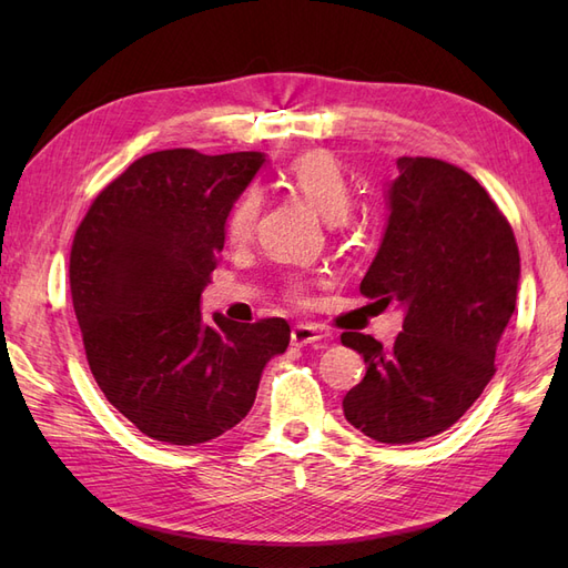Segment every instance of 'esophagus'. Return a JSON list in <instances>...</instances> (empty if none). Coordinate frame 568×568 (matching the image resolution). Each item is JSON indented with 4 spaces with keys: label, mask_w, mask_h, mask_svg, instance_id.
Returning <instances> with one entry per match:
<instances>
[{
    "label": "esophagus",
    "mask_w": 568,
    "mask_h": 568,
    "mask_svg": "<svg viewBox=\"0 0 568 568\" xmlns=\"http://www.w3.org/2000/svg\"><path fill=\"white\" fill-rule=\"evenodd\" d=\"M329 338V334L322 332L320 326L315 324H296L294 329H291V346H311V343H322Z\"/></svg>",
    "instance_id": "1"
}]
</instances>
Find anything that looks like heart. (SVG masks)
Segmentation results:
<instances>
[{
    "instance_id": "obj_1",
    "label": "heart",
    "mask_w": 568,
    "mask_h": 568,
    "mask_svg": "<svg viewBox=\"0 0 568 568\" xmlns=\"http://www.w3.org/2000/svg\"><path fill=\"white\" fill-rule=\"evenodd\" d=\"M282 182L322 213L326 222H343L351 211V184L343 175L338 161L326 151H307L282 170ZM263 211V196L248 189L232 205L227 215V236L232 244H246L255 232Z\"/></svg>"
}]
</instances>
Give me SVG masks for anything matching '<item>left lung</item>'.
<instances>
[{
	"label": "left lung",
	"instance_id": "left-lung-1",
	"mask_svg": "<svg viewBox=\"0 0 568 568\" xmlns=\"http://www.w3.org/2000/svg\"><path fill=\"white\" fill-rule=\"evenodd\" d=\"M388 222L359 291L405 313L390 348L369 334L341 343L367 374L343 415L379 443H417L450 428L495 374V351L517 305L519 248L507 217L462 168L398 159Z\"/></svg>",
	"mask_w": 568,
	"mask_h": 568
}]
</instances>
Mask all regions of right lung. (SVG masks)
<instances>
[{
	"label": "right lung",
	"mask_w": 568,
	"mask_h": 568,
	"mask_svg": "<svg viewBox=\"0 0 568 568\" xmlns=\"http://www.w3.org/2000/svg\"><path fill=\"white\" fill-rule=\"evenodd\" d=\"M265 156L194 149L146 153L90 205L71 248V296L106 400L170 445L213 440L253 407L286 320L201 315L225 222Z\"/></svg>",
	"instance_id": "right-lung-1"
}]
</instances>
